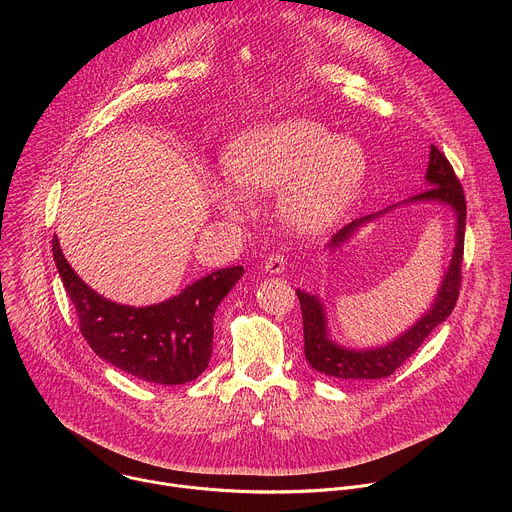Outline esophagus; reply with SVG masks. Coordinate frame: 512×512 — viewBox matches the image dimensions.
<instances>
[{"label": "esophagus", "instance_id": "1", "mask_svg": "<svg viewBox=\"0 0 512 512\" xmlns=\"http://www.w3.org/2000/svg\"><path fill=\"white\" fill-rule=\"evenodd\" d=\"M285 267H287V259H285L283 253H273V255H269V257L265 259V265H263V269H265L267 273H271V275L281 273Z\"/></svg>", "mask_w": 512, "mask_h": 512}]
</instances>
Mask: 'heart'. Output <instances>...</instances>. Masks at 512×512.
I'll use <instances>...</instances> for the list:
<instances>
[{"label":"heart","mask_w":512,"mask_h":512,"mask_svg":"<svg viewBox=\"0 0 512 512\" xmlns=\"http://www.w3.org/2000/svg\"><path fill=\"white\" fill-rule=\"evenodd\" d=\"M225 172L242 190L283 188L287 221L316 233L336 223L367 174V156L356 141L304 117L265 123L241 133L225 156ZM225 210H241L245 194L231 184H216Z\"/></svg>","instance_id":"1"}]
</instances>
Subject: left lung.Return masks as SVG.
Instances as JSON below:
<instances>
[{
  "label": "left lung",
  "instance_id": "8db88e82",
  "mask_svg": "<svg viewBox=\"0 0 512 512\" xmlns=\"http://www.w3.org/2000/svg\"><path fill=\"white\" fill-rule=\"evenodd\" d=\"M431 188L425 192L413 196L411 200H435L444 202L454 208L456 212V247L454 257L450 263V269L442 281L437 298L433 302V308L403 336H399L395 342L373 348V350H350L334 344L328 338L326 332V318L322 304L316 296L306 294V291H296L300 306H302V320H304V352L310 367L316 369L322 375L334 377V379H383L395 373L401 364L423 344V340L431 334L433 328L446 322V318L452 314L462 285V259H464V233H466V198L464 188L448 162V158L431 145L429 154V166L425 174ZM375 214H369L358 221H352L344 229H340L332 241L330 249L340 247L356 227L362 223L371 221Z\"/></svg>",
  "mask_w": 512,
  "mask_h": 512
}]
</instances>
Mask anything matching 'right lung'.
<instances>
[{
    "mask_svg": "<svg viewBox=\"0 0 512 512\" xmlns=\"http://www.w3.org/2000/svg\"><path fill=\"white\" fill-rule=\"evenodd\" d=\"M52 255L87 344L113 367L158 385H182L206 371L214 312L245 273L243 265L218 269L168 302L131 308L93 291L72 271L56 237Z\"/></svg>",
    "mask_w": 512,
    "mask_h": 512,
    "instance_id": "right-lung-1",
    "label": "right lung"
}]
</instances>
